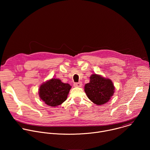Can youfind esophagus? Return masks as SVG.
Here are the masks:
<instances>
[{
	"mask_svg": "<svg viewBox=\"0 0 150 150\" xmlns=\"http://www.w3.org/2000/svg\"><path fill=\"white\" fill-rule=\"evenodd\" d=\"M74 87H81L82 85V83L81 82H76L74 83Z\"/></svg>",
	"mask_w": 150,
	"mask_h": 150,
	"instance_id": "esophagus-1",
	"label": "esophagus"
}]
</instances>
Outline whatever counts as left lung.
<instances>
[{
    "instance_id": "obj_1",
    "label": "left lung",
    "mask_w": 150,
    "mask_h": 150,
    "mask_svg": "<svg viewBox=\"0 0 150 150\" xmlns=\"http://www.w3.org/2000/svg\"><path fill=\"white\" fill-rule=\"evenodd\" d=\"M90 79V82L84 87L88 98L98 105L108 103L115 91L112 81L96 74H92Z\"/></svg>"
}]
</instances>
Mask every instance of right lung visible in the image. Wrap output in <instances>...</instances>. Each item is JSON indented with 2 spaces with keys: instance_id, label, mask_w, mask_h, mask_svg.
<instances>
[{
  "instance_id": "right-lung-1",
  "label": "right lung",
  "mask_w": 150,
  "mask_h": 150,
  "mask_svg": "<svg viewBox=\"0 0 150 150\" xmlns=\"http://www.w3.org/2000/svg\"><path fill=\"white\" fill-rule=\"evenodd\" d=\"M71 87L69 83H63L59 79L52 78L40 85L38 95L45 104L56 107L67 99Z\"/></svg>"
}]
</instances>
